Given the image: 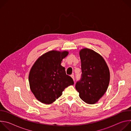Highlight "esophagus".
<instances>
[{"instance_id": "obj_1", "label": "esophagus", "mask_w": 131, "mask_h": 131, "mask_svg": "<svg viewBox=\"0 0 131 131\" xmlns=\"http://www.w3.org/2000/svg\"><path fill=\"white\" fill-rule=\"evenodd\" d=\"M70 76H71V77L72 78V79H73V80H74V75H73V74H71V75Z\"/></svg>"}]
</instances>
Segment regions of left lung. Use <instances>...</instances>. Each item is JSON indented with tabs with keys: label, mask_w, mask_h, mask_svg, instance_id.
<instances>
[{
	"label": "left lung",
	"mask_w": 131,
	"mask_h": 131,
	"mask_svg": "<svg viewBox=\"0 0 131 131\" xmlns=\"http://www.w3.org/2000/svg\"><path fill=\"white\" fill-rule=\"evenodd\" d=\"M81 62V78L76 89L85 103L94 104L106 92L110 80L108 67L102 56L91 49L84 48L79 52Z\"/></svg>",
	"instance_id": "left-lung-1"
}]
</instances>
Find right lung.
I'll list each match as a JSON object with an SVG mask.
<instances>
[{
  "label": "right lung",
  "mask_w": 131,
  "mask_h": 131,
  "mask_svg": "<svg viewBox=\"0 0 131 131\" xmlns=\"http://www.w3.org/2000/svg\"><path fill=\"white\" fill-rule=\"evenodd\" d=\"M68 52L52 50L40 57L32 66L29 73L30 89L40 102L50 104L62 95L67 86L74 82L67 75L61 64Z\"/></svg>",
  "instance_id": "add662e5"
}]
</instances>
